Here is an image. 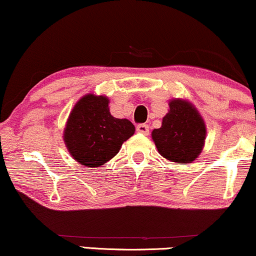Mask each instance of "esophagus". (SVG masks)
Returning a JSON list of instances; mask_svg holds the SVG:
<instances>
[{"label":"esophagus","instance_id":"obj_1","mask_svg":"<svg viewBox=\"0 0 256 256\" xmlns=\"http://www.w3.org/2000/svg\"><path fill=\"white\" fill-rule=\"evenodd\" d=\"M136 130L138 132V133L147 135L148 133H150V127H148L147 124H144V123H141V124L136 126Z\"/></svg>","mask_w":256,"mask_h":256}]
</instances>
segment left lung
I'll return each instance as SVG.
<instances>
[{"mask_svg": "<svg viewBox=\"0 0 256 256\" xmlns=\"http://www.w3.org/2000/svg\"><path fill=\"white\" fill-rule=\"evenodd\" d=\"M205 124L194 106L186 100H173L162 127L154 129V144L164 158L178 164H190L204 146Z\"/></svg>", "mask_w": 256, "mask_h": 256, "instance_id": "1", "label": "left lung"}]
</instances>
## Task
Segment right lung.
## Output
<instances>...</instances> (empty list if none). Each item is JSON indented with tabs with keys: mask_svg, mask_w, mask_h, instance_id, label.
Here are the masks:
<instances>
[{
	"mask_svg": "<svg viewBox=\"0 0 256 256\" xmlns=\"http://www.w3.org/2000/svg\"><path fill=\"white\" fill-rule=\"evenodd\" d=\"M108 103L106 96H84L74 106L64 132L68 152L76 162L90 168L109 162L135 132L127 118L112 116Z\"/></svg>",
	"mask_w": 256,
	"mask_h": 256,
	"instance_id": "add662e5",
	"label": "right lung"
}]
</instances>
